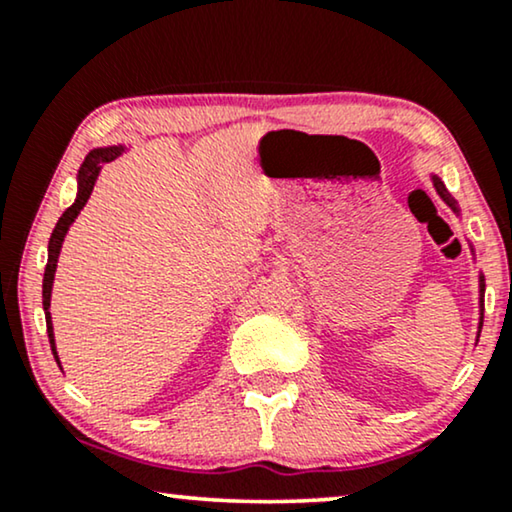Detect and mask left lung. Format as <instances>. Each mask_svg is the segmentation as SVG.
<instances>
[{"label":"left lung","instance_id":"8db88e82","mask_svg":"<svg viewBox=\"0 0 512 512\" xmlns=\"http://www.w3.org/2000/svg\"><path fill=\"white\" fill-rule=\"evenodd\" d=\"M433 184H436V191L440 193V198H443L445 202H447V205H450L452 209H454V212H457V205H454V200L450 198V193H447L445 191V186H443V181H438V179H433ZM480 291L482 293H485V279H482L480 277ZM480 328H482V319H480Z\"/></svg>","mask_w":512,"mask_h":512}]
</instances>
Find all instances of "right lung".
Returning a JSON list of instances; mask_svg holds the SVG:
<instances>
[{
    "instance_id": "1",
    "label": "right lung",
    "mask_w": 512,
    "mask_h": 512,
    "mask_svg": "<svg viewBox=\"0 0 512 512\" xmlns=\"http://www.w3.org/2000/svg\"><path fill=\"white\" fill-rule=\"evenodd\" d=\"M121 146H109V149H95L90 151L86 160H83L81 170H79V195H76V202L72 207L67 209L65 214L60 216V221L55 223V230L51 235V242H48V263H46V272H44V312H46V328H48V340H51V349L55 354V340H53V324H51V312H48V307H51V289H53V277H55V268H58V254H60V247H62V240H65L67 235V228L72 226V221L76 219V214L81 212L83 205H86V200L90 198V191H93L95 181H97V174L107 163L111 160L121 156Z\"/></svg>"
}]
</instances>
